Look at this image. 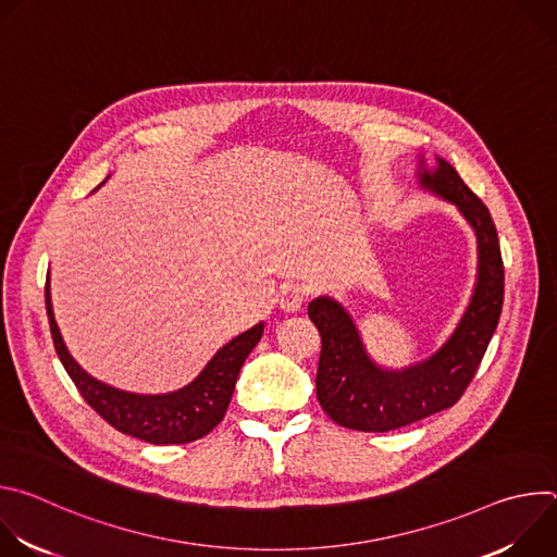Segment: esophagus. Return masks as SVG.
I'll return each instance as SVG.
<instances>
[{
  "instance_id": "34e87169",
  "label": "esophagus",
  "mask_w": 557,
  "mask_h": 557,
  "mask_svg": "<svg viewBox=\"0 0 557 557\" xmlns=\"http://www.w3.org/2000/svg\"><path fill=\"white\" fill-rule=\"evenodd\" d=\"M306 301V290L299 284H288L280 295V308L284 312H299Z\"/></svg>"
}]
</instances>
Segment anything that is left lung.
I'll return each instance as SVG.
<instances>
[{
  "label": "left lung",
  "mask_w": 557,
  "mask_h": 557,
  "mask_svg": "<svg viewBox=\"0 0 557 557\" xmlns=\"http://www.w3.org/2000/svg\"><path fill=\"white\" fill-rule=\"evenodd\" d=\"M421 185L454 202L475 228L479 284L449 342L404 372L379 370L366 357L352 320L337 301L317 297L308 304V317L322 335L317 399L337 425L348 430L389 432L451 408L479 372L500 320L505 267L490 209L441 158L434 174H421Z\"/></svg>",
  "instance_id": "obj_1"
}]
</instances>
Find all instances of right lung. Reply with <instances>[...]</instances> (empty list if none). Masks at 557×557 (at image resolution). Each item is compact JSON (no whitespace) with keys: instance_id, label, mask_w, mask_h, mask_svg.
I'll use <instances>...</instances> for the list:
<instances>
[{"instance_id":"right-lung-1","label":"right lung","mask_w":557,"mask_h":557,"mask_svg":"<svg viewBox=\"0 0 557 557\" xmlns=\"http://www.w3.org/2000/svg\"><path fill=\"white\" fill-rule=\"evenodd\" d=\"M46 310L54 350L86 404L114 430L153 445H183L207 436L222 419L233 396V387L249 352L264 333V324L222 346L200 376L187 387L163 394L140 396L114 389L88 376L65 350L52 317L50 290L46 284Z\"/></svg>"}]
</instances>
